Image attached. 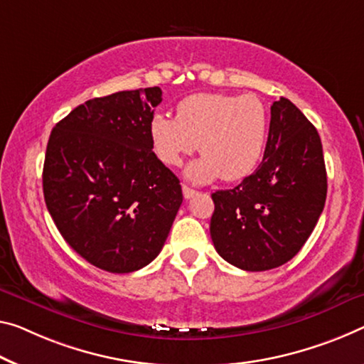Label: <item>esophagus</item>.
<instances>
[{
	"mask_svg": "<svg viewBox=\"0 0 364 364\" xmlns=\"http://www.w3.org/2000/svg\"><path fill=\"white\" fill-rule=\"evenodd\" d=\"M182 192H183V198H187V200L197 195V190L190 188V187H187V186H182Z\"/></svg>",
	"mask_w": 364,
	"mask_h": 364,
	"instance_id": "1",
	"label": "esophagus"
}]
</instances>
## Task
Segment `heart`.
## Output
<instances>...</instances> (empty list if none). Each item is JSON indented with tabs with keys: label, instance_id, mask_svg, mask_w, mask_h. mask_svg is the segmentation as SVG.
Listing matches in <instances>:
<instances>
[{
	"label": "heart",
	"instance_id": "obj_1",
	"mask_svg": "<svg viewBox=\"0 0 364 364\" xmlns=\"http://www.w3.org/2000/svg\"><path fill=\"white\" fill-rule=\"evenodd\" d=\"M270 115L262 100L228 94H193L177 105L176 119L156 114L149 139L161 163L178 166L200 149L203 158L187 166L188 181L228 182L252 174L264 156ZM200 144L198 145V143Z\"/></svg>",
	"mask_w": 364,
	"mask_h": 364
}]
</instances>
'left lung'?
I'll return each mask as SVG.
<instances>
[{
    "instance_id": "1",
    "label": "left lung",
    "mask_w": 364,
    "mask_h": 364,
    "mask_svg": "<svg viewBox=\"0 0 364 364\" xmlns=\"http://www.w3.org/2000/svg\"><path fill=\"white\" fill-rule=\"evenodd\" d=\"M327 197L316 127L291 100L272 105L260 166L234 188L218 190L210 234L216 252L247 272L287 264L314 231Z\"/></svg>"
}]
</instances>
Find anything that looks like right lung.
I'll use <instances>...</instances> for the list:
<instances>
[{"instance_id": "obj_1", "label": "right lung", "mask_w": 364, "mask_h": 364, "mask_svg": "<svg viewBox=\"0 0 364 364\" xmlns=\"http://www.w3.org/2000/svg\"><path fill=\"white\" fill-rule=\"evenodd\" d=\"M159 87L120 91L73 109L53 127L43 197L70 247L110 273L146 267L182 205L178 178L153 153Z\"/></svg>"}]
</instances>
